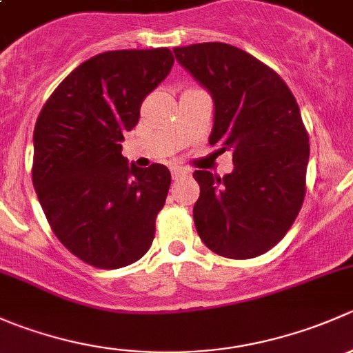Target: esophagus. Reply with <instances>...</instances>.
<instances>
[{"label":"esophagus","mask_w":353,"mask_h":353,"mask_svg":"<svg viewBox=\"0 0 353 353\" xmlns=\"http://www.w3.org/2000/svg\"><path fill=\"white\" fill-rule=\"evenodd\" d=\"M170 174H172V179H177V177L181 176H188L190 170L183 169V167H172V169H170Z\"/></svg>","instance_id":"1"}]
</instances>
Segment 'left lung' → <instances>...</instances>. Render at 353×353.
Returning a JSON list of instances; mask_svg holds the SVG:
<instances>
[{
    "instance_id": "8db88e82",
    "label": "left lung",
    "mask_w": 353,
    "mask_h": 353,
    "mask_svg": "<svg viewBox=\"0 0 353 353\" xmlns=\"http://www.w3.org/2000/svg\"><path fill=\"white\" fill-rule=\"evenodd\" d=\"M174 54L212 94L210 145L232 152L230 174H193L199 239L223 258L265 254L283 239L305 196L309 137L297 101L279 73L230 44H191Z\"/></svg>"
}]
</instances>
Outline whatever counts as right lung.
<instances>
[{"mask_svg": "<svg viewBox=\"0 0 353 353\" xmlns=\"http://www.w3.org/2000/svg\"><path fill=\"white\" fill-rule=\"evenodd\" d=\"M172 65L167 48L102 52L74 68L37 117L32 183L39 203L61 244L95 268L138 261L155 237L170 172L162 163L130 165L121 141Z\"/></svg>", "mask_w": 353, "mask_h": 353, "instance_id": "obj_1", "label": "right lung"}]
</instances>
